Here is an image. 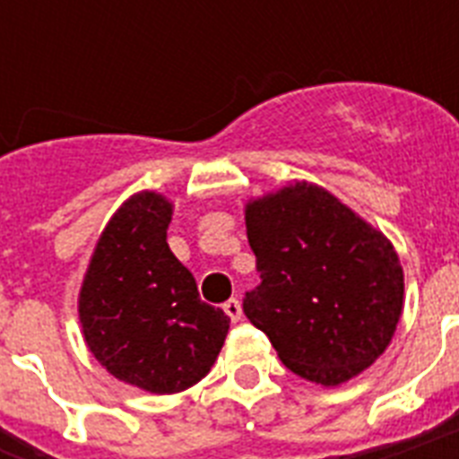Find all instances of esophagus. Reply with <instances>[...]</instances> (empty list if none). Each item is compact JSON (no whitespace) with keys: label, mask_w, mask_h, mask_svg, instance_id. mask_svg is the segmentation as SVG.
<instances>
[{"label":"esophagus","mask_w":459,"mask_h":459,"mask_svg":"<svg viewBox=\"0 0 459 459\" xmlns=\"http://www.w3.org/2000/svg\"><path fill=\"white\" fill-rule=\"evenodd\" d=\"M223 312L229 314L233 321H240V316H243V307H240V300H238V298H230V300L223 302Z\"/></svg>","instance_id":"1"}]
</instances>
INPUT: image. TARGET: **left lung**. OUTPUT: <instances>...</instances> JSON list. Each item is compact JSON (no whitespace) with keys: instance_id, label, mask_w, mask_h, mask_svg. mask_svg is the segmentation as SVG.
Segmentation results:
<instances>
[{"instance_id":"8db88e82","label":"left lung","mask_w":459,"mask_h":459,"mask_svg":"<svg viewBox=\"0 0 459 459\" xmlns=\"http://www.w3.org/2000/svg\"><path fill=\"white\" fill-rule=\"evenodd\" d=\"M259 283L245 316L298 377L338 385L388 348L403 312L393 245L324 187L295 183L245 209Z\"/></svg>"}]
</instances>
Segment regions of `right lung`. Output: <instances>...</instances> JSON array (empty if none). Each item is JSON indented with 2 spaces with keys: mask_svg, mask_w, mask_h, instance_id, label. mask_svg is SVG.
I'll use <instances>...</instances> for the list:
<instances>
[{
  "mask_svg": "<svg viewBox=\"0 0 459 459\" xmlns=\"http://www.w3.org/2000/svg\"><path fill=\"white\" fill-rule=\"evenodd\" d=\"M169 223L171 202L161 195L124 202L90 259L78 305L85 342L104 369L157 395L197 384L230 326L169 250Z\"/></svg>",
  "mask_w": 459,
  "mask_h": 459,
  "instance_id": "1",
  "label": "right lung"
}]
</instances>
